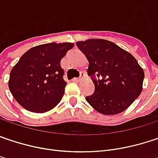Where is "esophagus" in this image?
<instances>
[{
    "label": "esophagus",
    "instance_id": "obj_1",
    "mask_svg": "<svg viewBox=\"0 0 158 158\" xmlns=\"http://www.w3.org/2000/svg\"><path fill=\"white\" fill-rule=\"evenodd\" d=\"M83 76H84V74L81 73V77H83ZM80 80H82V78H76V79H73V81H75V82H79Z\"/></svg>",
    "mask_w": 158,
    "mask_h": 158
}]
</instances>
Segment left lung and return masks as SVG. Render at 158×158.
Masks as SVG:
<instances>
[{"instance_id":"8db88e82","label":"left lung","mask_w":158,"mask_h":158,"mask_svg":"<svg viewBox=\"0 0 158 158\" xmlns=\"http://www.w3.org/2000/svg\"><path fill=\"white\" fill-rule=\"evenodd\" d=\"M76 44L88 59V74L95 85V92L86 98L87 102L106 115L125 111L143 88L144 70L134 56L106 39L92 38Z\"/></svg>"}]
</instances>
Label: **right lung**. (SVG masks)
Listing matches in <instances>:
<instances>
[{"mask_svg": "<svg viewBox=\"0 0 158 158\" xmlns=\"http://www.w3.org/2000/svg\"><path fill=\"white\" fill-rule=\"evenodd\" d=\"M74 46L72 43H49L30 48L10 74L9 88L26 110L43 114L60 102L67 82L60 60Z\"/></svg>", "mask_w": 158, "mask_h": 158, "instance_id": "right-lung-1", "label": "right lung"}]
</instances>
